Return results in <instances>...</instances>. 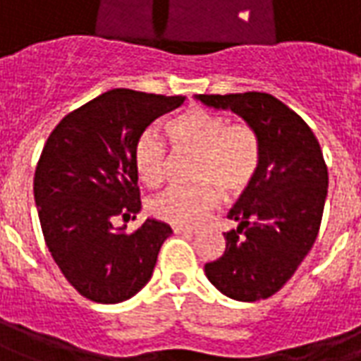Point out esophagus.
Returning a JSON list of instances; mask_svg holds the SVG:
<instances>
[{
  "label": "esophagus",
  "instance_id": "34e87169",
  "mask_svg": "<svg viewBox=\"0 0 361 361\" xmlns=\"http://www.w3.org/2000/svg\"><path fill=\"white\" fill-rule=\"evenodd\" d=\"M173 233L185 234V236H193V234H197V231H195V228H189V226H173Z\"/></svg>",
  "mask_w": 361,
  "mask_h": 361
}]
</instances>
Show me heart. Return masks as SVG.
Listing matches in <instances>:
<instances>
[{"instance_id":"heart-1","label":"heart","mask_w":361,"mask_h":361,"mask_svg":"<svg viewBox=\"0 0 361 361\" xmlns=\"http://www.w3.org/2000/svg\"><path fill=\"white\" fill-rule=\"evenodd\" d=\"M166 137L173 152H195L193 188H172L150 201V213L178 226L201 223L219 205L221 188L226 195H240L250 188L262 160L256 130L203 107H191L166 121ZM135 170L146 188H160L168 176L170 154L152 133L140 135L135 146Z\"/></svg>"}]
</instances>
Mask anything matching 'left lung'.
Instances as JSON below:
<instances>
[{
    "label": "left lung",
    "instance_id": "obj_1",
    "mask_svg": "<svg viewBox=\"0 0 361 361\" xmlns=\"http://www.w3.org/2000/svg\"><path fill=\"white\" fill-rule=\"evenodd\" d=\"M197 99L242 117L262 148L256 178L228 211L238 226L224 234L223 256L205 264L207 279L236 301L268 299L301 266L321 228L329 189L321 145L311 127L269 93Z\"/></svg>",
    "mask_w": 361,
    "mask_h": 361
}]
</instances>
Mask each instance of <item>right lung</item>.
<instances>
[{
  "label": "right lung",
  "mask_w": 361,
  "mask_h": 361,
  "mask_svg": "<svg viewBox=\"0 0 361 361\" xmlns=\"http://www.w3.org/2000/svg\"><path fill=\"white\" fill-rule=\"evenodd\" d=\"M183 102V95L109 90L68 113L42 148L32 188L40 228L60 271L90 301H127L152 277L172 228L146 219L127 234L115 221L140 211L137 140Z\"/></svg>",
  "instance_id": "1"
}]
</instances>
